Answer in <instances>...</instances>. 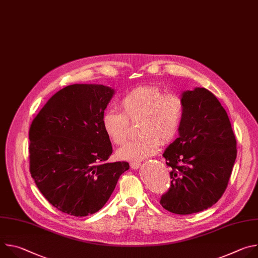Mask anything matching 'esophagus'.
Listing matches in <instances>:
<instances>
[{
	"mask_svg": "<svg viewBox=\"0 0 258 258\" xmlns=\"http://www.w3.org/2000/svg\"><path fill=\"white\" fill-rule=\"evenodd\" d=\"M130 165H131V167H132L133 169H138V168L141 166V163L138 162V161H135V162H131Z\"/></svg>",
	"mask_w": 258,
	"mask_h": 258,
	"instance_id": "esophagus-1",
	"label": "esophagus"
}]
</instances>
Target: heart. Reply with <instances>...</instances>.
Here are the masks:
<instances>
[{"label":"heart","mask_w":258,"mask_h":258,"mask_svg":"<svg viewBox=\"0 0 258 258\" xmlns=\"http://www.w3.org/2000/svg\"><path fill=\"white\" fill-rule=\"evenodd\" d=\"M121 112L106 110L102 126L107 137L116 145L128 137V122H141L140 139L123 145L117 151L119 158L140 161L158 152L163 144L170 143L182 123L185 105L175 94H165L159 87L145 86L130 91L120 101Z\"/></svg>","instance_id":"heart-1"}]
</instances>
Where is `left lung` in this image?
Returning a JSON list of instances; mask_svg holds the SVG:
<instances>
[{"label": "left lung", "instance_id": "8db88e82", "mask_svg": "<svg viewBox=\"0 0 258 258\" xmlns=\"http://www.w3.org/2000/svg\"><path fill=\"white\" fill-rule=\"evenodd\" d=\"M185 112L176 138L162 154L171 167L162 207L175 214L203 211L225 193L237 142L225 108L204 88L182 92Z\"/></svg>", "mask_w": 258, "mask_h": 258}]
</instances>
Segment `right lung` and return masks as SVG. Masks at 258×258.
<instances>
[{"mask_svg":"<svg viewBox=\"0 0 258 258\" xmlns=\"http://www.w3.org/2000/svg\"><path fill=\"white\" fill-rule=\"evenodd\" d=\"M114 89L76 84L57 92L29 128V170L36 187L58 210L87 216L99 211L130 168L107 162L112 145L102 126Z\"/></svg>","mask_w":258,"mask_h":258,"instance_id":"add662e5","label":"right lung"}]
</instances>
